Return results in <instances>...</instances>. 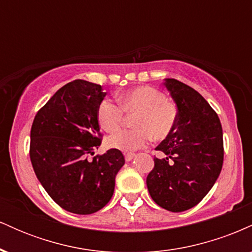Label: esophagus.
<instances>
[{"mask_svg":"<svg viewBox=\"0 0 252 252\" xmlns=\"http://www.w3.org/2000/svg\"><path fill=\"white\" fill-rule=\"evenodd\" d=\"M134 158H135L134 153H126V154H124V158H126V162H129V161H131Z\"/></svg>","mask_w":252,"mask_h":252,"instance_id":"1","label":"esophagus"}]
</instances>
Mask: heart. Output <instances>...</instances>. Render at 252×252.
I'll use <instances>...</instances> for the list:
<instances>
[{
    "instance_id": "b5f03b06",
    "label": "heart",
    "mask_w": 252,
    "mask_h": 252,
    "mask_svg": "<svg viewBox=\"0 0 252 252\" xmlns=\"http://www.w3.org/2000/svg\"><path fill=\"white\" fill-rule=\"evenodd\" d=\"M120 108L110 100H103L97 109V120L106 132H114L123 123L124 114H136L132 130H120L106 140L109 148L130 152L140 149L154 140H163L174 129L178 120L176 106L167 100L163 92L152 86H138L117 97Z\"/></svg>"
}]
</instances>
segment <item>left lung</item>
Instances as JSON below:
<instances>
[{
  "mask_svg": "<svg viewBox=\"0 0 252 252\" xmlns=\"http://www.w3.org/2000/svg\"><path fill=\"white\" fill-rule=\"evenodd\" d=\"M163 84L176 104L178 120L155 148L164 158H154L147 187L158 206L182 212L199 204L220 174L222 129L218 115L198 91L173 78Z\"/></svg>",
  "mask_w": 252,
  "mask_h": 252,
  "instance_id": "obj_1",
  "label": "left lung"
}]
</instances>
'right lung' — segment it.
I'll list each match as a JSON object with an SVG mask.
<instances>
[{
	"label": "right lung",
	"mask_w": 252,
	"mask_h": 252,
	"mask_svg": "<svg viewBox=\"0 0 252 252\" xmlns=\"http://www.w3.org/2000/svg\"><path fill=\"white\" fill-rule=\"evenodd\" d=\"M105 96L98 84L73 80L37 111L32 126L30 156L36 178L60 207L77 215L108 204L124 164L118 149L86 158L100 146L97 109Z\"/></svg>",
	"instance_id": "add662e5"
}]
</instances>
